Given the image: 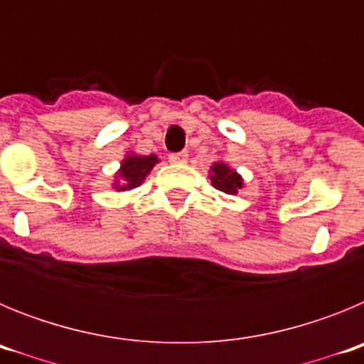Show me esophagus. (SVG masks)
<instances>
[{"label":"esophagus","mask_w":364,"mask_h":364,"mask_svg":"<svg viewBox=\"0 0 364 364\" xmlns=\"http://www.w3.org/2000/svg\"><path fill=\"white\" fill-rule=\"evenodd\" d=\"M169 162H171V164H186V162H188V153H186V151H180V153H171V154H169Z\"/></svg>","instance_id":"34e87169"}]
</instances>
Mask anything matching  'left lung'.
<instances>
[{
    "instance_id": "8db88e82",
    "label": "left lung",
    "mask_w": 364,
    "mask_h": 364,
    "mask_svg": "<svg viewBox=\"0 0 364 364\" xmlns=\"http://www.w3.org/2000/svg\"><path fill=\"white\" fill-rule=\"evenodd\" d=\"M210 178L213 188H217L218 191L228 193V195H237L244 184L242 176L224 162H215L211 166Z\"/></svg>"
}]
</instances>
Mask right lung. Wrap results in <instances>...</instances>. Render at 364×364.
<instances>
[{
  "instance_id": "right-lung-1",
  "label": "right lung",
  "mask_w": 364,
  "mask_h": 364,
  "mask_svg": "<svg viewBox=\"0 0 364 364\" xmlns=\"http://www.w3.org/2000/svg\"><path fill=\"white\" fill-rule=\"evenodd\" d=\"M154 164H159L156 154H147V156H140V154L129 153L122 160V166L117 173V182H114V189L117 191H127V189H134L142 184L146 176L154 167Z\"/></svg>"
}]
</instances>
